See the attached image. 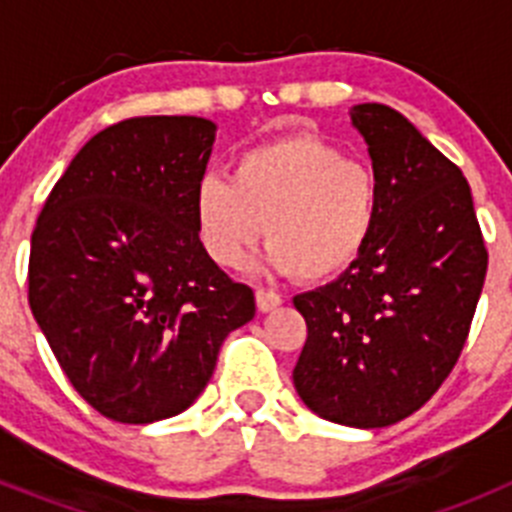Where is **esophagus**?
Returning a JSON list of instances; mask_svg holds the SVG:
<instances>
[{
  "mask_svg": "<svg viewBox=\"0 0 512 512\" xmlns=\"http://www.w3.org/2000/svg\"><path fill=\"white\" fill-rule=\"evenodd\" d=\"M256 305H259L261 312H269V310H274V307L282 305V295L271 292V289L256 287Z\"/></svg>",
  "mask_w": 512,
  "mask_h": 512,
  "instance_id": "esophagus-1",
  "label": "esophagus"
}]
</instances>
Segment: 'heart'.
Masks as SVG:
<instances>
[{"mask_svg": "<svg viewBox=\"0 0 512 512\" xmlns=\"http://www.w3.org/2000/svg\"><path fill=\"white\" fill-rule=\"evenodd\" d=\"M382 212L374 169L320 135H282L246 148L228 176L194 189L197 235L215 264L235 269L259 238L269 266L305 282L336 277L372 243Z\"/></svg>", "mask_w": 512, "mask_h": 512, "instance_id": "obj_1", "label": "heart"}]
</instances>
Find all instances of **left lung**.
<instances>
[{
    "label": "left lung",
    "mask_w": 512,
    "mask_h": 512,
    "mask_svg": "<svg viewBox=\"0 0 512 512\" xmlns=\"http://www.w3.org/2000/svg\"><path fill=\"white\" fill-rule=\"evenodd\" d=\"M382 189L372 243L336 282L295 297L307 323L297 395L354 428L408 418L449 377L487 274L472 192L454 161L387 104H356Z\"/></svg>",
    "instance_id": "left-lung-1"
}]
</instances>
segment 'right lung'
Masks as SVG:
<instances>
[{
    "mask_svg": "<svg viewBox=\"0 0 512 512\" xmlns=\"http://www.w3.org/2000/svg\"><path fill=\"white\" fill-rule=\"evenodd\" d=\"M215 125L130 117L81 148L51 189L30 241L27 302L63 374L117 423L187 410L225 336L253 318L248 284L205 253L194 189Z\"/></svg>",
    "mask_w": 512,
    "mask_h": 512,
    "instance_id": "1",
    "label": "right lung"
}]
</instances>
